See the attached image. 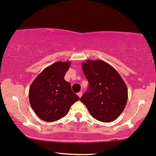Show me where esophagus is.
Wrapping results in <instances>:
<instances>
[{"mask_svg":"<svg viewBox=\"0 0 156 156\" xmlns=\"http://www.w3.org/2000/svg\"><path fill=\"white\" fill-rule=\"evenodd\" d=\"M82 95H83V92H78V96H79L80 98H81V96H82Z\"/></svg>","mask_w":156,"mask_h":156,"instance_id":"obj_1","label":"esophagus"}]
</instances>
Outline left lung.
I'll return each mask as SVG.
<instances>
[{
    "label": "left lung",
    "instance_id": "8db88e82",
    "mask_svg": "<svg viewBox=\"0 0 156 156\" xmlns=\"http://www.w3.org/2000/svg\"><path fill=\"white\" fill-rule=\"evenodd\" d=\"M82 69L90 87L81 101L98 121L110 122L115 120L127 101L125 82L115 69L101 60H87L82 64Z\"/></svg>",
    "mask_w": 156,
    "mask_h": 156
}]
</instances>
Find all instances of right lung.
Wrapping results in <instances>:
<instances>
[{
  "mask_svg": "<svg viewBox=\"0 0 156 156\" xmlns=\"http://www.w3.org/2000/svg\"><path fill=\"white\" fill-rule=\"evenodd\" d=\"M69 61H58L45 68L32 83L29 98L37 117L52 122L64 117L70 107L80 98L72 91L71 85L64 80Z\"/></svg>",
  "mask_w": 156,
  "mask_h": 156,
  "instance_id": "add662e5",
  "label": "right lung"
}]
</instances>
